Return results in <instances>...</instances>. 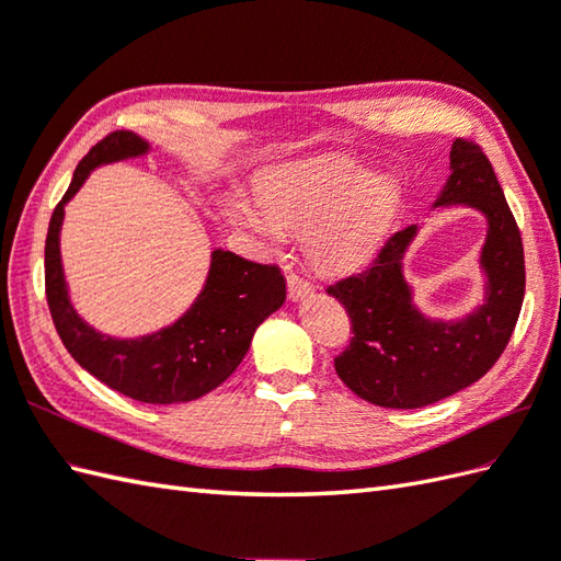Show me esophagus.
<instances>
[{"label":"esophagus","mask_w":561,"mask_h":561,"mask_svg":"<svg viewBox=\"0 0 561 561\" xmlns=\"http://www.w3.org/2000/svg\"><path fill=\"white\" fill-rule=\"evenodd\" d=\"M286 282H289V298H291V301H301V298L312 294V284L308 279H304L301 275H296V272H289Z\"/></svg>","instance_id":"1"}]
</instances>
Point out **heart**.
<instances>
[{
  "label": "heart",
  "instance_id": "heart-1",
  "mask_svg": "<svg viewBox=\"0 0 561 561\" xmlns=\"http://www.w3.org/2000/svg\"><path fill=\"white\" fill-rule=\"evenodd\" d=\"M257 203H229V219L263 243L308 231L306 251L322 275H351L382 249L401 207V184L346 154L289 160L257 176Z\"/></svg>",
  "mask_w": 561,
  "mask_h": 561
}]
</instances>
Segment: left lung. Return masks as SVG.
Here are the masks:
<instances>
[{"label":"left lung","instance_id":"left-lung-1","mask_svg":"<svg viewBox=\"0 0 561 561\" xmlns=\"http://www.w3.org/2000/svg\"><path fill=\"white\" fill-rule=\"evenodd\" d=\"M463 203L488 217L480 263L488 296L473 316L437 322L421 316L401 275L415 227L394 231L370 265L328 286L351 318L348 346L334 370L356 397L385 409H421L478 382L506 348L526 291L524 243L494 169L476 140L451 146V176L435 205Z\"/></svg>","mask_w":561,"mask_h":561}]
</instances>
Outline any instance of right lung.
Returning a JSON list of instances; mask_svg holds the SVG:
<instances>
[{
    "label": "right lung",
    "mask_w": 561,
    "mask_h": 561,
    "mask_svg": "<svg viewBox=\"0 0 561 561\" xmlns=\"http://www.w3.org/2000/svg\"><path fill=\"white\" fill-rule=\"evenodd\" d=\"M148 142L131 131H112L78 162L71 184L49 219L45 241V294L59 340L78 366L100 382L142 403H181L213 392L239 368L253 332L286 298L279 265H263L215 251L205 289L172 328L140 340H112L76 316L61 275L59 227L64 205L98 164L136 158Z\"/></svg>",
    "instance_id": "obj_1"
}]
</instances>
